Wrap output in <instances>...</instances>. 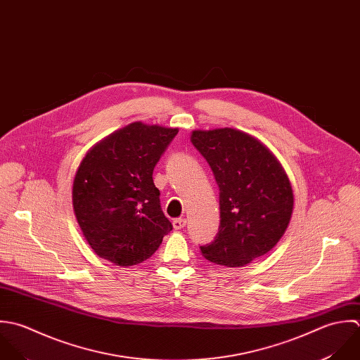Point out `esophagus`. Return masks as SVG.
I'll return each instance as SVG.
<instances>
[{"label":"esophagus","instance_id":"obj_1","mask_svg":"<svg viewBox=\"0 0 360 360\" xmlns=\"http://www.w3.org/2000/svg\"><path fill=\"white\" fill-rule=\"evenodd\" d=\"M186 225H187V221L183 219V218H179V219H174V221H173V228H174L176 231L184 229Z\"/></svg>","mask_w":360,"mask_h":360}]
</instances>
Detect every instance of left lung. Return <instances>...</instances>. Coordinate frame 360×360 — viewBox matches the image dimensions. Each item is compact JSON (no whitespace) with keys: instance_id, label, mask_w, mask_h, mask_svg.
I'll use <instances>...</instances> for the list:
<instances>
[{"instance_id":"8db88e82","label":"left lung","mask_w":360,"mask_h":360,"mask_svg":"<svg viewBox=\"0 0 360 360\" xmlns=\"http://www.w3.org/2000/svg\"><path fill=\"white\" fill-rule=\"evenodd\" d=\"M191 142L219 187L221 225L200 245L211 262L243 266L266 254L283 236L293 191L276 158L255 138L233 128L193 131Z\"/></svg>"}]
</instances>
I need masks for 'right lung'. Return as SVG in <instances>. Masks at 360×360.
I'll return each mask as SVG.
<instances>
[{
	"mask_svg": "<svg viewBox=\"0 0 360 360\" xmlns=\"http://www.w3.org/2000/svg\"><path fill=\"white\" fill-rule=\"evenodd\" d=\"M177 132L132 122L84 158L74 180L72 205L85 239L99 257L120 266L136 265L173 229L152 174Z\"/></svg>",
	"mask_w": 360,
	"mask_h": 360,
	"instance_id": "obj_1",
	"label": "right lung"
}]
</instances>
